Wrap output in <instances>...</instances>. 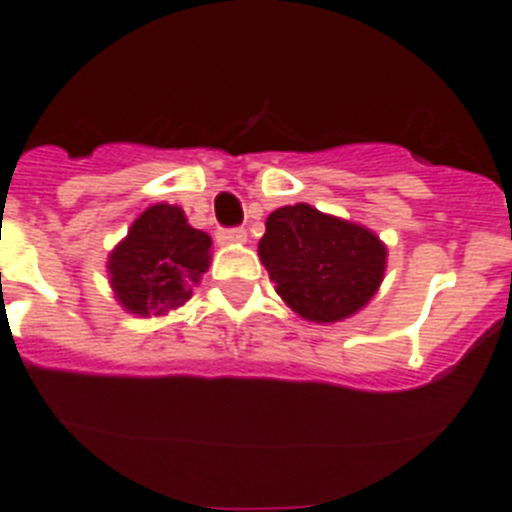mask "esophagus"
Segmentation results:
<instances>
[{
    "label": "esophagus",
    "instance_id": "esophagus-1",
    "mask_svg": "<svg viewBox=\"0 0 512 512\" xmlns=\"http://www.w3.org/2000/svg\"><path fill=\"white\" fill-rule=\"evenodd\" d=\"M216 239L221 244H242L247 242V231L242 226H229V229H219L216 231Z\"/></svg>",
    "mask_w": 512,
    "mask_h": 512
}]
</instances>
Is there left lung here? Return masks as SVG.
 Instances as JSON below:
<instances>
[{
	"label": "left lung",
	"instance_id": "left-lung-1",
	"mask_svg": "<svg viewBox=\"0 0 512 512\" xmlns=\"http://www.w3.org/2000/svg\"><path fill=\"white\" fill-rule=\"evenodd\" d=\"M257 250L278 296L309 322L355 314L371 301L386 268V247L373 231L306 203L270 213Z\"/></svg>",
	"mask_w": 512,
	"mask_h": 512
}]
</instances>
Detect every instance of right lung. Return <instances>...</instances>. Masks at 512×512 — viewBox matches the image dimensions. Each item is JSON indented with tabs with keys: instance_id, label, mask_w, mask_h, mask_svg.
I'll use <instances>...</instances> for the list:
<instances>
[{
	"instance_id": "1",
	"label": "right lung",
	"mask_w": 512,
	"mask_h": 512,
	"mask_svg": "<svg viewBox=\"0 0 512 512\" xmlns=\"http://www.w3.org/2000/svg\"><path fill=\"white\" fill-rule=\"evenodd\" d=\"M208 252L211 237L193 229L180 208H146L108 260L115 296L141 317L177 309L208 270Z\"/></svg>"
}]
</instances>
